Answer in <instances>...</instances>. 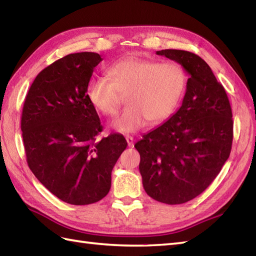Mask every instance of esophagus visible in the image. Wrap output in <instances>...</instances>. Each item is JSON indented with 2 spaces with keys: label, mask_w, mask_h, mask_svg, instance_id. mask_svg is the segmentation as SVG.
Returning <instances> with one entry per match:
<instances>
[{
  "label": "esophagus",
  "mask_w": 256,
  "mask_h": 256,
  "mask_svg": "<svg viewBox=\"0 0 256 256\" xmlns=\"http://www.w3.org/2000/svg\"><path fill=\"white\" fill-rule=\"evenodd\" d=\"M126 142H128V145L130 146V148H133L134 146V138L133 136H130V135H126Z\"/></svg>",
  "instance_id": "1"
}]
</instances>
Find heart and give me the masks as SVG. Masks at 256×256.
Here are the masks:
<instances>
[{
  "label": "heart",
  "mask_w": 256,
  "mask_h": 256,
  "mask_svg": "<svg viewBox=\"0 0 256 256\" xmlns=\"http://www.w3.org/2000/svg\"><path fill=\"white\" fill-rule=\"evenodd\" d=\"M108 78H94L86 96L96 110L113 116L122 104L128 106L114 120L118 132L133 133L148 124L166 121L184 96L187 74L175 62H160L143 58H124L108 69Z\"/></svg>",
  "instance_id": "heart-1"
}]
</instances>
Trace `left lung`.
I'll list each match as a JSON object with an SVG mask.
<instances>
[{"instance_id":"1","label":"left lung","mask_w":256,"mask_h":256,"mask_svg":"<svg viewBox=\"0 0 256 256\" xmlns=\"http://www.w3.org/2000/svg\"><path fill=\"white\" fill-rule=\"evenodd\" d=\"M156 54L186 70V94L179 110L134 146L146 194L162 204H180L204 192L229 158L232 110L224 86L202 58L178 50Z\"/></svg>"}]
</instances>
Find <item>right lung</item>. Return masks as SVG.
<instances>
[{
    "label": "right lung",
    "mask_w": 256,
    "mask_h": 256,
    "mask_svg": "<svg viewBox=\"0 0 256 256\" xmlns=\"http://www.w3.org/2000/svg\"><path fill=\"white\" fill-rule=\"evenodd\" d=\"M96 52L70 54L37 74L26 94L20 130L30 170L50 192L76 206L94 204L128 143L121 134L96 140L102 125L86 96Z\"/></svg>",
    "instance_id": "1"
}]
</instances>
